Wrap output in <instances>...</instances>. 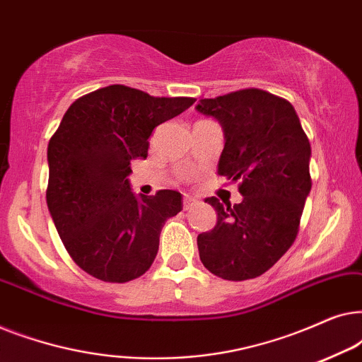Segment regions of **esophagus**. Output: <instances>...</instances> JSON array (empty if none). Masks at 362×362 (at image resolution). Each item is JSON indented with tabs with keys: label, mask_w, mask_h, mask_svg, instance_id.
Segmentation results:
<instances>
[{
	"label": "esophagus",
	"mask_w": 362,
	"mask_h": 362,
	"mask_svg": "<svg viewBox=\"0 0 362 362\" xmlns=\"http://www.w3.org/2000/svg\"><path fill=\"white\" fill-rule=\"evenodd\" d=\"M196 204H197V199H194V197H191V196H185V199H182V209L185 211L191 209V207Z\"/></svg>",
	"instance_id": "1"
}]
</instances>
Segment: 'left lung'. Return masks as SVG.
<instances>
[{
    "label": "left lung",
    "mask_w": 362,
    "mask_h": 362,
    "mask_svg": "<svg viewBox=\"0 0 362 362\" xmlns=\"http://www.w3.org/2000/svg\"><path fill=\"white\" fill-rule=\"evenodd\" d=\"M197 110L224 128L217 173L239 181L240 204L206 202L217 211L214 229L197 235L201 262L224 280L255 279L274 267L300 230L311 189V148L293 105L260 88L202 98Z\"/></svg>",
    "instance_id": "left-lung-1"
}]
</instances>
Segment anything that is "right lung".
I'll use <instances>...</instances> for the list:
<instances>
[{"label": "right lung", "mask_w": 362, "mask_h": 362, "mask_svg": "<svg viewBox=\"0 0 362 362\" xmlns=\"http://www.w3.org/2000/svg\"><path fill=\"white\" fill-rule=\"evenodd\" d=\"M192 97H151L102 87L67 108L47 146V207L64 247L88 275L125 284L150 269L166 219L182 209L177 191L135 196L130 161L148 156L151 132L189 108Z\"/></svg>", "instance_id": "add662e5"}]
</instances>
